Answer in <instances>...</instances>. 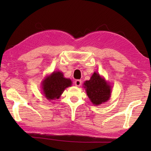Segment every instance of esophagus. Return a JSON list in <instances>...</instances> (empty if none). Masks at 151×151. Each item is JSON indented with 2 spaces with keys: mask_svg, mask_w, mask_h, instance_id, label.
<instances>
[{
  "mask_svg": "<svg viewBox=\"0 0 151 151\" xmlns=\"http://www.w3.org/2000/svg\"><path fill=\"white\" fill-rule=\"evenodd\" d=\"M82 84V81L81 80H76L75 81V85L76 86H77V87H79Z\"/></svg>",
  "mask_w": 151,
  "mask_h": 151,
  "instance_id": "obj_1",
  "label": "esophagus"
}]
</instances>
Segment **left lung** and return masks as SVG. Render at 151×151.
<instances>
[{
  "label": "left lung",
  "instance_id": "8db88e82",
  "mask_svg": "<svg viewBox=\"0 0 151 151\" xmlns=\"http://www.w3.org/2000/svg\"><path fill=\"white\" fill-rule=\"evenodd\" d=\"M86 94L94 105H99L105 103L111 97V86L101 77L100 75L94 72L89 81L84 83Z\"/></svg>",
  "mask_w": 151,
  "mask_h": 151
}]
</instances>
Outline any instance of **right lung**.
<instances>
[{
	"label": "right lung",
	"mask_w": 151,
	"mask_h": 151,
	"mask_svg": "<svg viewBox=\"0 0 151 151\" xmlns=\"http://www.w3.org/2000/svg\"><path fill=\"white\" fill-rule=\"evenodd\" d=\"M72 85V81L69 78L64 77L63 73L55 71L47 76L42 83L43 94L49 101L58 99L65 89Z\"/></svg>",
	"instance_id": "1"
}]
</instances>
